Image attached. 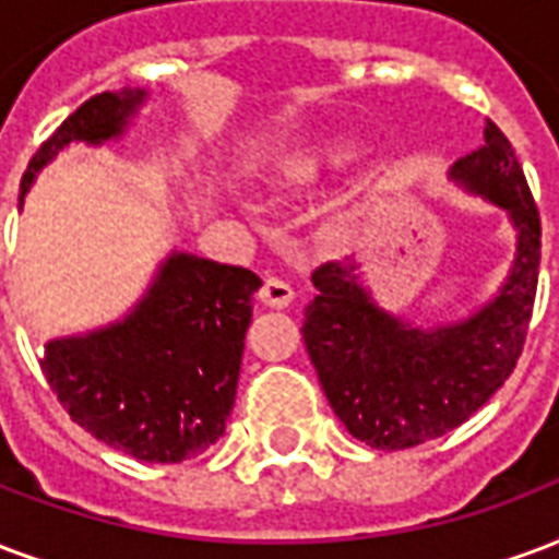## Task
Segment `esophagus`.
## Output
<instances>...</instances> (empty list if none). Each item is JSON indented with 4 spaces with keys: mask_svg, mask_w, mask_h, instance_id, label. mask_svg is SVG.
I'll list each match as a JSON object with an SVG mask.
<instances>
[{
    "mask_svg": "<svg viewBox=\"0 0 559 559\" xmlns=\"http://www.w3.org/2000/svg\"><path fill=\"white\" fill-rule=\"evenodd\" d=\"M260 301H263L266 308H287L293 301V287L284 278L269 275V278L263 281V287H260Z\"/></svg>",
    "mask_w": 559,
    "mask_h": 559,
    "instance_id": "34e87169",
    "label": "esophagus"
}]
</instances>
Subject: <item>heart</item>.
I'll use <instances>...</instances> for the list:
<instances>
[{
    "mask_svg": "<svg viewBox=\"0 0 559 559\" xmlns=\"http://www.w3.org/2000/svg\"><path fill=\"white\" fill-rule=\"evenodd\" d=\"M343 151H299L290 153L284 165H281V183L287 186H311L317 183V177L325 171V165L337 163Z\"/></svg>",
    "mask_w": 559,
    "mask_h": 559,
    "instance_id": "heart-1",
    "label": "heart"
}]
</instances>
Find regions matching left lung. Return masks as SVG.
<instances>
[{
  "instance_id": "obj_1",
  "label": "left lung",
  "mask_w": 559,
  "mask_h": 559,
  "mask_svg": "<svg viewBox=\"0 0 559 559\" xmlns=\"http://www.w3.org/2000/svg\"><path fill=\"white\" fill-rule=\"evenodd\" d=\"M450 180L500 206L515 230V258L479 311L415 325L384 311L355 260L322 263L301 337L334 415L376 450L424 444L465 424L522 355L539 281V213L507 135L486 123L483 147L450 168Z\"/></svg>"
}]
</instances>
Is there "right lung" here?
Masks as SVG:
<instances>
[{"mask_svg":"<svg viewBox=\"0 0 559 559\" xmlns=\"http://www.w3.org/2000/svg\"><path fill=\"white\" fill-rule=\"evenodd\" d=\"M144 100L123 88L82 103L32 156L20 206L59 151L121 139ZM260 284L251 269L171 251L127 317L49 341L40 370L70 420L103 444L163 465L195 459L225 432Z\"/></svg>","mask_w":559,"mask_h":559,"instance_id":"1","label":"right lung"}]
</instances>
